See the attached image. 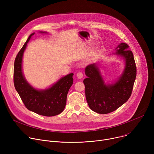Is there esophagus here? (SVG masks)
<instances>
[{
    "mask_svg": "<svg viewBox=\"0 0 154 154\" xmlns=\"http://www.w3.org/2000/svg\"><path fill=\"white\" fill-rule=\"evenodd\" d=\"M83 73H82V72H77V77H78V79H82V78L83 77Z\"/></svg>",
    "mask_w": 154,
    "mask_h": 154,
    "instance_id": "1",
    "label": "esophagus"
}]
</instances>
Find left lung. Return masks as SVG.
Wrapping results in <instances>:
<instances>
[{"instance_id": "left-lung-1", "label": "left lung", "mask_w": 154, "mask_h": 154, "mask_svg": "<svg viewBox=\"0 0 154 154\" xmlns=\"http://www.w3.org/2000/svg\"><path fill=\"white\" fill-rule=\"evenodd\" d=\"M125 43L120 44L116 48L115 54L125 61L122 74L117 81L106 84L96 63L88 65L85 68L87 78L83 80L85 96L90 108L98 114L112 112L127 102L133 88L136 77V66L133 54Z\"/></svg>"}]
</instances>
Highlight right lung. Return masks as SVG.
<instances>
[{"label":"right lung","mask_w":154,"mask_h":154,"mask_svg":"<svg viewBox=\"0 0 154 154\" xmlns=\"http://www.w3.org/2000/svg\"><path fill=\"white\" fill-rule=\"evenodd\" d=\"M34 34V32L29 35L16 57L13 71L14 85L27 109L44 116H57L66 106L67 95L73 83L74 74L62 77L49 88L39 90L33 88L23 75L22 60L27 44Z\"/></svg>","instance_id":"right-lung-1"}]
</instances>
